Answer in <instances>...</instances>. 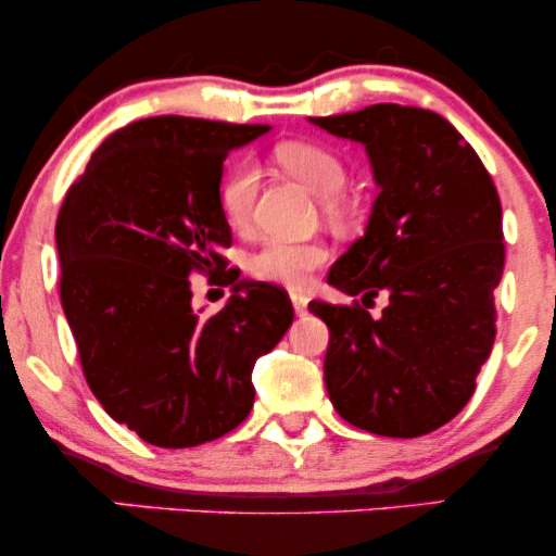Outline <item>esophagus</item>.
<instances>
[{
	"mask_svg": "<svg viewBox=\"0 0 556 556\" xmlns=\"http://www.w3.org/2000/svg\"><path fill=\"white\" fill-rule=\"evenodd\" d=\"M290 300L298 316H303L305 311H308V295H303V292H290Z\"/></svg>",
	"mask_w": 556,
	"mask_h": 556,
	"instance_id": "obj_1",
	"label": "esophagus"
}]
</instances>
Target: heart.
I'll return each instance as SVG.
<instances>
[{"label": "heart", "mask_w": 556, "mask_h": 556, "mask_svg": "<svg viewBox=\"0 0 556 556\" xmlns=\"http://www.w3.org/2000/svg\"><path fill=\"white\" fill-rule=\"evenodd\" d=\"M279 167L287 175L303 182L311 193L321 195V212L329 219L342 222L353 214V203L342 193L344 182H348V169H344L342 159L334 151L321 143H311V140H285L274 149ZM258 190V169L253 162L240 159L225 172L219 182V208L229 222V227L240 229L251 222L253 201H256ZM329 251L321 242H290L269 238L261 242V248L248 261V269L256 279L264 282L285 285V287H303L308 282L311 271L327 264Z\"/></svg>", "instance_id": "heart-1"}]
</instances>
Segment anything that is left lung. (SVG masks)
Wrapping results in <instances>:
<instances>
[{
  "label": "left lung",
  "instance_id": "8db88e82",
  "mask_svg": "<svg viewBox=\"0 0 556 556\" xmlns=\"http://www.w3.org/2000/svg\"><path fill=\"white\" fill-rule=\"evenodd\" d=\"M311 123L361 140L381 188L366 235L331 266L329 285L363 302L390 295L379 319L358 300L308 305L329 327L331 405L363 431L424 437L468 405L496 337L504 232L494 180L437 112L374 104Z\"/></svg>",
  "mask_w": 556,
  "mask_h": 556
}]
</instances>
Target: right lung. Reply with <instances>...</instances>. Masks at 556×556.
<instances>
[{"mask_svg": "<svg viewBox=\"0 0 556 556\" xmlns=\"http://www.w3.org/2000/svg\"><path fill=\"white\" fill-rule=\"evenodd\" d=\"M269 125L164 117L112 132L56 216L60 298L83 376L143 442L182 450L225 437L253 407L258 355L285 337L282 287L245 285L219 314L193 311L190 277L238 287L222 248V164Z\"/></svg>", "mask_w": 556, "mask_h": 556, "instance_id": "right-lung-1", "label": "right lung"}]
</instances>
